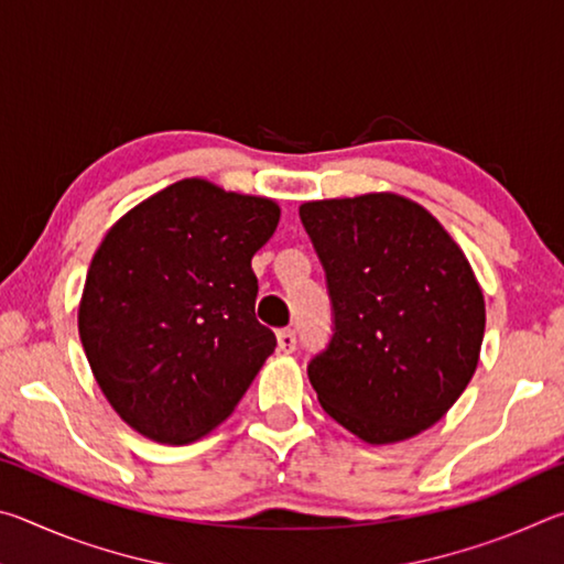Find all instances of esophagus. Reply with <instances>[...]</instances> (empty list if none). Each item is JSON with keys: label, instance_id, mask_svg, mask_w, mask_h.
I'll list each match as a JSON object with an SVG mask.
<instances>
[{"label": "esophagus", "instance_id": "esophagus-1", "mask_svg": "<svg viewBox=\"0 0 564 564\" xmlns=\"http://www.w3.org/2000/svg\"><path fill=\"white\" fill-rule=\"evenodd\" d=\"M295 343H299V338H295V330H291V328H281L279 330V350L293 352L295 350Z\"/></svg>", "mask_w": 564, "mask_h": 564}]
</instances>
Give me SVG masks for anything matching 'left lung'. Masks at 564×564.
<instances>
[{
    "label": "left lung",
    "instance_id": "8db88e82",
    "mask_svg": "<svg viewBox=\"0 0 564 564\" xmlns=\"http://www.w3.org/2000/svg\"><path fill=\"white\" fill-rule=\"evenodd\" d=\"M299 214L333 311L328 346L308 360L323 410L373 445L435 425L470 383L485 333L463 251L395 194L311 202Z\"/></svg>",
    "mask_w": 564,
    "mask_h": 564
}]
</instances>
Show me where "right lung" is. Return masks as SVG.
I'll list each match as a JSON object with an SVG mask.
<instances>
[{
    "label": "right lung",
    "instance_id": "1",
    "mask_svg": "<svg viewBox=\"0 0 564 564\" xmlns=\"http://www.w3.org/2000/svg\"><path fill=\"white\" fill-rule=\"evenodd\" d=\"M279 216L269 198L184 178L104 238L79 336L99 388L133 431L191 443L243 398L275 348L273 330L256 321L251 259Z\"/></svg>",
    "mask_w": 564,
    "mask_h": 564
}]
</instances>
